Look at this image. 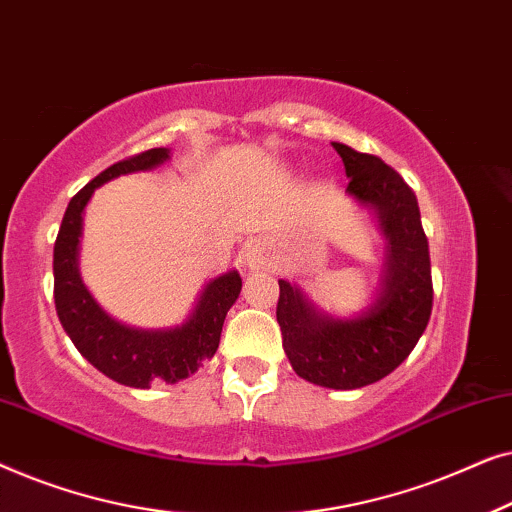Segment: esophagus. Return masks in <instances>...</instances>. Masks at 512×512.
Returning a JSON list of instances; mask_svg holds the SVG:
<instances>
[{"label":"esophagus","mask_w":512,"mask_h":512,"mask_svg":"<svg viewBox=\"0 0 512 512\" xmlns=\"http://www.w3.org/2000/svg\"><path fill=\"white\" fill-rule=\"evenodd\" d=\"M244 265H247L249 270H265V268H268L270 261H268V254H265L261 242L249 244L247 251H244Z\"/></svg>","instance_id":"obj_1"}]
</instances>
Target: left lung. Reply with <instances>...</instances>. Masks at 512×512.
Instances as JSON below:
<instances>
[{
  "label": "left lung",
  "mask_w": 512,
  "mask_h": 512,
  "mask_svg": "<svg viewBox=\"0 0 512 512\" xmlns=\"http://www.w3.org/2000/svg\"><path fill=\"white\" fill-rule=\"evenodd\" d=\"M349 179L347 195L370 209L384 237L380 286L354 317H335L298 284L279 279L277 321L298 377L326 389H361L401 366L431 317L429 242L419 205L401 174L377 156L333 142Z\"/></svg>",
  "instance_id": "left-lung-1"
}]
</instances>
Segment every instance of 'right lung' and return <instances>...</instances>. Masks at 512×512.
I'll use <instances>...</instances> for the list:
<instances>
[{
	"mask_svg": "<svg viewBox=\"0 0 512 512\" xmlns=\"http://www.w3.org/2000/svg\"><path fill=\"white\" fill-rule=\"evenodd\" d=\"M167 160L170 149H149L97 174L69 200L53 249V296L62 328L83 359L109 380L135 389H149L151 382L177 384L191 377L202 361L212 359L219 349L223 319L242 291L237 270L221 272L202 286L193 310L181 324L137 328L111 317L83 284L79 270L83 212L95 188L123 174L156 170Z\"/></svg>",
	"mask_w": 512,
	"mask_h": 512,
	"instance_id": "add662e5",
	"label": "right lung"
}]
</instances>
